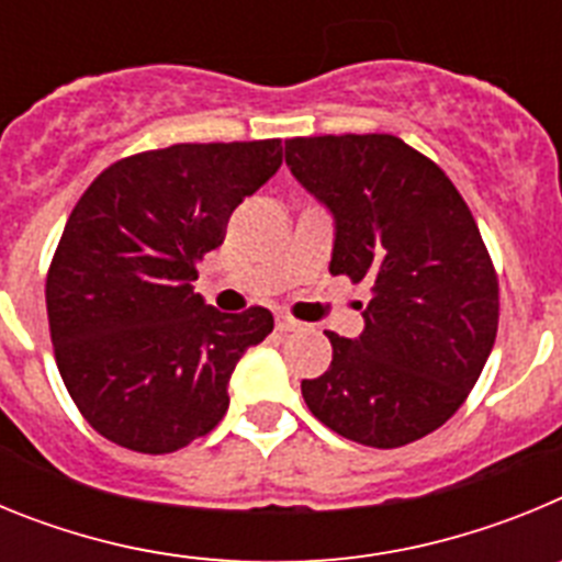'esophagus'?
<instances>
[{
    "label": "esophagus",
    "mask_w": 562,
    "mask_h": 562,
    "mask_svg": "<svg viewBox=\"0 0 562 562\" xmlns=\"http://www.w3.org/2000/svg\"><path fill=\"white\" fill-rule=\"evenodd\" d=\"M297 329H301V324H297V321H292V317H286V315L276 317V331H281V335H290V331H297Z\"/></svg>",
    "instance_id": "1"
}]
</instances>
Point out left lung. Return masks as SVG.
Returning <instances> with one entry per match:
<instances>
[{
    "label": "left lung",
    "mask_w": 562,
    "mask_h": 562,
    "mask_svg": "<svg viewBox=\"0 0 562 562\" xmlns=\"http://www.w3.org/2000/svg\"><path fill=\"white\" fill-rule=\"evenodd\" d=\"M284 146L292 177L335 220L329 272L371 284L360 335L329 331V371L301 382L306 405L369 448L434 434L473 391L498 331V278L473 213L394 134Z\"/></svg>",
    "instance_id": "1"
}]
</instances>
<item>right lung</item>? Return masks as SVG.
<instances>
[{
    "label": "right lung",
    "mask_w": 562,
    "mask_h": 562,
    "mask_svg": "<svg viewBox=\"0 0 562 562\" xmlns=\"http://www.w3.org/2000/svg\"><path fill=\"white\" fill-rule=\"evenodd\" d=\"M278 168L281 140L180 143L109 166L69 213L47 276L49 337L69 396L109 441L173 453L222 422L233 369L272 315L207 306L196 261Z\"/></svg>",
    "instance_id": "obj_1"
}]
</instances>
